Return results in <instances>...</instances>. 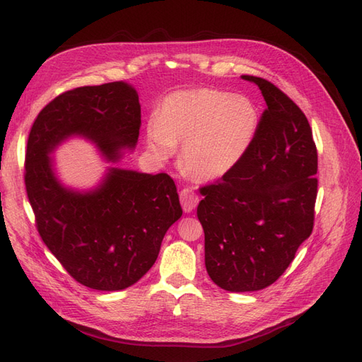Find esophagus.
Segmentation results:
<instances>
[{
	"mask_svg": "<svg viewBox=\"0 0 362 362\" xmlns=\"http://www.w3.org/2000/svg\"><path fill=\"white\" fill-rule=\"evenodd\" d=\"M180 199H181V205H182V208H184V211H185V213H190V211H193L194 208H196V205L199 204V196L196 194L193 190H190V189H184V190H181V193H180Z\"/></svg>",
	"mask_w": 362,
	"mask_h": 362,
	"instance_id": "esophagus-1",
	"label": "esophagus"
}]
</instances>
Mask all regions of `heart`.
Returning a JSON list of instances; mask_svg holds the SVG:
<instances>
[{
  "mask_svg": "<svg viewBox=\"0 0 362 362\" xmlns=\"http://www.w3.org/2000/svg\"><path fill=\"white\" fill-rule=\"evenodd\" d=\"M258 127L255 105L243 95L216 89L178 92L163 101L148 128L149 146L166 160L181 144V166L216 180L245 156Z\"/></svg>",
  "mask_w": 362,
  "mask_h": 362,
  "instance_id": "obj_1",
  "label": "heart"
}]
</instances>
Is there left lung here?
Listing matches in <instances>:
<instances>
[{
  "label": "left lung",
  "instance_id": "1",
  "mask_svg": "<svg viewBox=\"0 0 362 362\" xmlns=\"http://www.w3.org/2000/svg\"><path fill=\"white\" fill-rule=\"evenodd\" d=\"M259 87L267 108L245 156L221 180L201 187L198 218L205 267L226 291H257L275 282L313 233L317 148L308 119L278 87Z\"/></svg>",
  "mask_w": 362,
  "mask_h": 362
}]
</instances>
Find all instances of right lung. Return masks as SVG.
<instances>
[{
  "instance_id": "obj_1",
  "label": "right lung",
  "mask_w": 362,
  "mask_h": 362,
  "mask_svg": "<svg viewBox=\"0 0 362 362\" xmlns=\"http://www.w3.org/2000/svg\"><path fill=\"white\" fill-rule=\"evenodd\" d=\"M140 116L131 84L84 86L43 107L28 134L24 180L37 231L69 275L93 290H124L154 266L164 234L182 214L177 185L168 173L110 168L95 190L74 192L56 178L49 154L83 136L116 161L134 149Z\"/></svg>"
}]
</instances>
